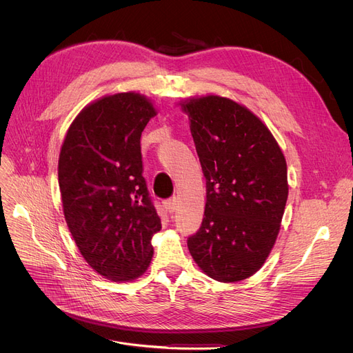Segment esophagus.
Masks as SVG:
<instances>
[{
    "label": "esophagus",
    "instance_id": "1",
    "mask_svg": "<svg viewBox=\"0 0 353 353\" xmlns=\"http://www.w3.org/2000/svg\"><path fill=\"white\" fill-rule=\"evenodd\" d=\"M165 208H167V210H169L170 213H173L177 208H179V197H172L170 200H167V203H165Z\"/></svg>",
    "mask_w": 353,
    "mask_h": 353
}]
</instances>
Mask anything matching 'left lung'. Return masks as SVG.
<instances>
[{
    "instance_id": "left-lung-1",
    "label": "left lung",
    "mask_w": 353,
    "mask_h": 353,
    "mask_svg": "<svg viewBox=\"0 0 353 353\" xmlns=\"http://www.w3.org/2000/svg\"><path fill=\"white\" fill-rule=\"evenodd\" d=\"M180 105L206 177L205 217L188 248L212 279H248L263 266L281 230L289 193L285 156L266 124L242 104L209 94Z\"/></svg>"
}]
</instances>
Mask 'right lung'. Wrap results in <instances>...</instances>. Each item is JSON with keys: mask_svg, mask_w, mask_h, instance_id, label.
<instances>
[{"mask_svg": "<svg viewBox=\"0 0 353 353\" xmlns=\"http://www.w3.org/2000/svg\"><path fill=\"white\" fill-rule=\"evenodd\" d=\"M157 111L140 92L85 105L67 130L59 184L68 230L84 261L113 282L141 276L160 217L143 177L140 137Z\"/></svg>", "mask_w": 353, "mask_h": 353, "instance_id": "right-lung-1", "label": "right lung"}]
</instances>
